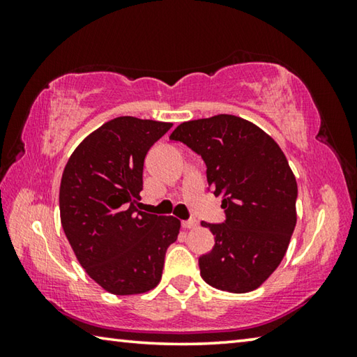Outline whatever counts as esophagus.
I'll list each match as a JSON object with an SVG mask.
<instances>
[{
	"instance_id": "34e87169",
	"label": "esophagus",
	"mask_w": 357,
	"mask_h": 357,
	"mask_svg": "<svg viewBox=\"0 0 357 357\" xmlns=\"http://www.w3.org/2000/svg\"><path fill=\"white\" fill-rule=\"evenodd\" d=\"M181 225H183L184 229H192V228H195L198 225V222L197 220H183Z\"/></svg>"
}]
</instances>
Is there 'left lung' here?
<instances>
[{"label":"left lung","mask_w":357,"mask_h":357,"mask_svg":"<svg viewBox=\"0 0 357 357\" xmlns=\"http://www.w3.org/2000/svg\"><path fill=\"white\" fill-rule=\"evenodd\" d=\"M170 140L202 155L208 185L225 209V222H202L215 239L198 259L203 280L222 291H253L280 264L296 227L298 184L285 154L258 126L233 114L187 121Z\"/></svg>","instance_id":"1"}]
</instances>
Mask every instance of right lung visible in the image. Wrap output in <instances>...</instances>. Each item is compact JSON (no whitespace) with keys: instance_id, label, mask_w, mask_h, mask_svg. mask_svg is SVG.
Instances as JSON below:
<instances>
[{"instance_id":"right-lung-1","label":"right lung","mask_w":357,"mask_h":357,"mask_svg":"<svg viewBox=\"0 0 357 357\" xmlns=\"http://www.w3.org/2000/svg\"><path fill=\"white\" fill-rule=\"evenodd\" d=\"M172 126L114 118L78 144L63 172L66 238L86 274L112 294H140L159 285L165 252L178 239L176 217L138 209L144 157Z\"/></svg>"}]
</instances>
